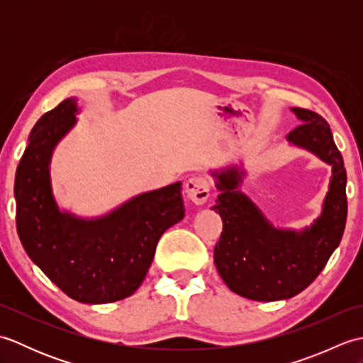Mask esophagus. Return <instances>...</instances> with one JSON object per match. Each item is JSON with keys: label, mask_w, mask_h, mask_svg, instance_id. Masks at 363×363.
Masks as SVG:
<instances>
[{"label": "esophagus", "mask_w": 363, "mask_h": 363, "mask_svg": "<svg viewBox=\"0 0 363 363\" xmlns=\"http://www.w3.org/2000/svg\"><path fill=\"white\" fill-rule=\"evenodd\" d=\"M186 194L191 203H195L196 206L204 204L211 195L209 181L203 176L190 177L186 184Z\"/></svg>", "instance_id": "esophagus-1"}]
</instances>
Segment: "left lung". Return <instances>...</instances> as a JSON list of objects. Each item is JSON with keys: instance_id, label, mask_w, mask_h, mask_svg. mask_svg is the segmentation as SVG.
I'll return each instance as SVG.
<instances>
[{"instance_id": "1", "label": "left lung", "mask_w": 363, "mask_h": 363, "mask_svg": "<svg viewBox=\"0 0 363 363\" xmlns=\"http://www.w3.org/2000/svg\"><path fill=\"white\" fill-rule=\"evenodd\" d=\"M291 112L301 125L289 133L287 140L333 167L321 215L309 228H274L238 190L245 174L238 167L211 173L221 191L212 209L223 220L213 250L215 267L230 290L254 301L289 299L309 287L340 245L346 225V169L328 121L301 107Z\"/></svg>"}]
</instances>
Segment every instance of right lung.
Wrapping results in <instances>:
<instances>
[{"label":"right lung","instance_id":"1","mask_svg":"<svg viewBox=\"0 0 363 363\" xmlns=\"http://www.w3.org/2000/svg\"><path fill=\"white\" fill-rule=\"evenodd\" d=\"M76 98L42 115L15 173L17 233L29 259L84 304L125 299L140 287L160 235L184 218L181 182L138 195L98 218L62 212L51 189L52 151L76 123Z\"/></svg>","mask_w":363,"mask_h":363}]
</instances>
